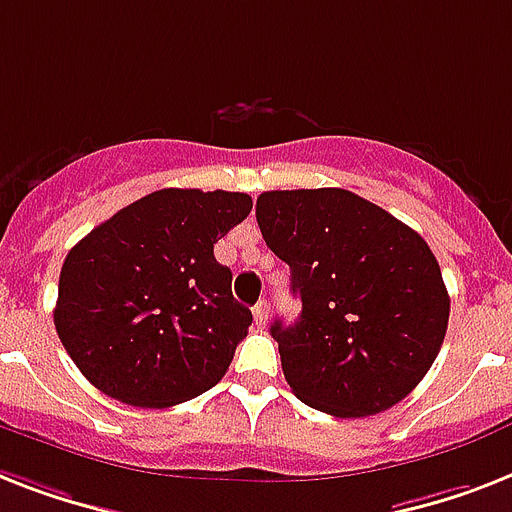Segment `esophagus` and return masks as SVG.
Segmentation results:
<instances>
[{"instance_id":"34e87169","label":"esophagus","mask_w":512,"mask_h":512,"mask_svg":"<svg viewBox=\"0 0 512 512\" xmlns=\"http://www.w3.org/2000/svg\"><path fill=\"white\" fill-rule=\"evenodd\" d=\"M252 315H255L257 326L263 328L265 323H268V302H265V299H260V302H257V305L252 307Z\"/></svg>"}]
</instances>
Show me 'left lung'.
Instances as JSON below:
<instances>
[{"instance_id":"left-lung-1","label":"left lung","mask_w":512,"mask_h":512,"mask_svg":"<svg viewBox=\"0 0 512 512\" xmlns=\"http://www.w3.org/2000/svg\"><path fill=\"white\" fill-rule=\"evenodd\" d=\"M255 215L302 299L297 323L270 326L297 400L336 418L405 400L450 321V294L423 236L347 189L263 191Z\"/></svg>"}]
</instances>
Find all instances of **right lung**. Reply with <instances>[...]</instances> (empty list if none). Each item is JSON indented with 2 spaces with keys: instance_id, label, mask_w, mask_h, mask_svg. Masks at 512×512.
I'll return each mask as SVG.
<instances>
[{
  "instance_id": "add662e5",
  "label": "right lung",
  "mask_w": 512,
  "mask_h": 512,
  "mask_svg": "<svg viewBox=\"0 0 512 512\" xmlns=\"http://www.w3.org/2000/svg\"><path fill=\"white\" fill-rule=\"evenodd\" d=\"M252 210L242 191L160 189L99 223L60 270L54 328L112 400L170 407L226 376L252 313L213 247Z\"/></svg>"
}]
</instances>
